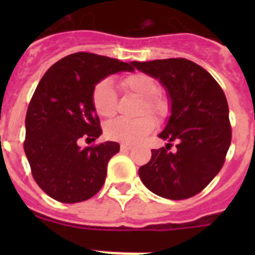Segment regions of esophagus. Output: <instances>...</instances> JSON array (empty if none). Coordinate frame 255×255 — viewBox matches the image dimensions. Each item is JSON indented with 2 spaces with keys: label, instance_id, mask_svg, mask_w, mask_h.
I'll list each match as a JSON object with an SVG mask.
<instances>
[{
  "label": "esophagus",
  "instance_id": "esophagus-1",
  "mask_svg": "<svg viewBox=\"0 0 255 255\" xmlns=\"http://www.w3.org/2000/svg\"><path fill=\"white\" fill-rule=\"evenodd\" d=\"M120 148H121V150H123V152H128V150H130L131 149V145H130V144H126V143H121V145H120Z\"/></svg>",
  "mask_w": 255,
  "mask_h": 255
}]
</instances>
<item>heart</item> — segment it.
Here are the masks:
<instances>
[{
  "mask_svg": "<svg viewBox=\"0 0 255 255\" xmlns=\"http://www.w3.org/2000/svg\"><path fill=\"white\" fill-rule=\"evenodd\" d=\"M123 87L126 91L131 92L140 97V111L148 114L162 115L164 112V103L155 97L158 93V84L155 80L145 74H134L123 80ZM92 103L94 111L101 117H111L116 111L117 97L114 83L110 79H105L94 87L92 93ZM152 117L148 115H141L135 119L117 117L106 125L105 131L108 138L115 140L126 141V143H136L144 135L152 131Z\"/></svg>",
  "mask_w": 255,
  "mask_h": 255,
  "instance_id": "1",
  "label": "heart"
}]
</instances>
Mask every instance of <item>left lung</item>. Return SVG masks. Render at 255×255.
I'll return each instance as SVG.
<instances>
[{
	"instance_id": "8db88e82",
	"label": "left lung",
	"mask_w": 255,
	"mask_h": 255,
	"mask_svg": "<svg viewBox=\"0 0 255 255\" xmlns=\"http://www.w3.org/2000/svg\"><path fill=\"white\" fill-rule=\"evenodd\" d=\"M132 66L157 79L170 102V117L158 138L166 147L152 149L147 164L139 168L141 182L166 199L194 197L203 190L224 166L231 144L229 106L213 76L185 58L147 62ZM178 150L170 152V141Z\"/></svg>"
}]
</instances>
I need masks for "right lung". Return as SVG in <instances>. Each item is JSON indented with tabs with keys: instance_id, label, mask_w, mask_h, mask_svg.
I'll use <instances>...</instances> for the list:
<instances>
[{
	"instance_id": "add662e5",
	"label": "right lung",
	"mask_w": 255,
	"mask_h": 255,
	"mask_svg": "<svg viewBox=\"0 0 255 255\" xmlns=\"http://www.w3.org/2000/svg\"><path fill=\"white\" fill-rule=\"evenodd\" d=\"M132 73L131 64L78 52L52 65L35 89L25 117V150L39 188L61 203H78L105 184L107 164L120 150L116 141L83 149L82 138L101 136L92 103L93 89L116 73Z\"/></svg>"
}]
</instances>
